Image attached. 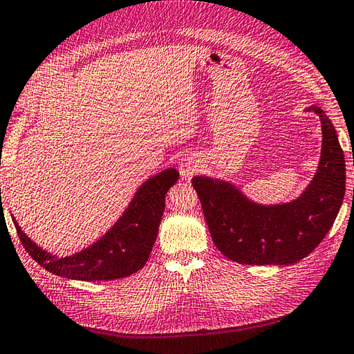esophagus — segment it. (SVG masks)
<instances>
[{
	"instance_id": "esophagus-1",
	"label": "esophagus",
	"mask_w": 354,
	"mask_h": 354,
	"mask_svg": "<svg viewBox=\"0 0 354 354\" xmlns=\"http://www.w3.org/2000/svg\"><path fill=\"white\" fill-rule=\"evenodd\" d=\"M201 167V161L194 153H185L183 158L179 160V171L180 176L185 179H190Z\"/></svg>"
}]
</instances>
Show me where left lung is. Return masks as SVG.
Wrapping results in <instances>:
<instances>
[{
	"mask_svg": "<svg viewBox=\"0 0 354 354\" xmlns=\"http://www.w3.org/2000/svg\"><path fill=\"white\" fill-rule=\"evenodd\" d=\"M322 158L315 176L297 199L259 205L227 180L194 176L203 216L216 248L245 266H290L314 250L330 231L345 194V160L333 123L319 106Z\"/></svg>",
	"mask_w": 354,
	"mask_h": 354,
	"instance_id": "obj_1",
	"label": "left lung"
}]
</instances>
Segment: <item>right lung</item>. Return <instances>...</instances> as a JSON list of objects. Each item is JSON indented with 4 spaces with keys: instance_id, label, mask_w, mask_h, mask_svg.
I'll list each match as a JSON object with an SVG mask.
<instances>
[{
    "instance_id": "obj_1",
    "label": "right lung",
    "mask_w": 354,
    "mask_h": 354,
    "mask_svg": "<svg viewBox=\"0 0 354 354\" xmlns=\"http://www.w3.org/2000/svg\"><path fill=\"white\" fill-rule=\"evenodd\" d=\"M178 178L176 169H166L145 180L116 225L101 240L71 257L57 258L39 248L12 218L24 248L49 273L86 282L113 281L134 274L146 264L157 240L166 194Z\"/></svg>"
}]
</instances>
